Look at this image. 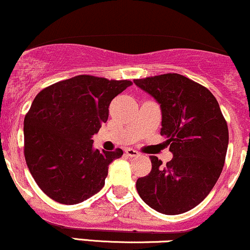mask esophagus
I'll return each instance as SVG.
<instances>
[{
  "label": "esophagus",
  "instance_id": "obj_1",
  "mask_svg": "<svg viewBox=\"0 0 250 250\" xmlns=\"http://www.w3.org/2000/svg\"><path fill=\"white\" fill-rule=\"evenodd\" d=\"M125 154L128 155V156H130V157H135V156H139V151H136L135 150V149H133V148H127L125 149Z\"/></svg>",
  "mask_w": 250,
  "mask_h": 250
}]
</instances>
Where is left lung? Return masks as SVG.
<instances>
[{
	"mask_svg": "<svg viewBox=\"0 0 250 250\" xmlns=\"http://www.w3.org/2000/svg\"><path fill=\"white\" fill-rule=\"evenodd\" d=\"M134 83L161 107V135L173 154L165 167L150 156L151 170L137 179V193L159 213H186L202 202L219 180L229 141L227 122L213 94L188 77L163 74Z\"/></svg>",
	"mask_w": 250,
	"mask_h": 250,
	"instance_id": "1",
	"label": "left lung"
}]
</instances>
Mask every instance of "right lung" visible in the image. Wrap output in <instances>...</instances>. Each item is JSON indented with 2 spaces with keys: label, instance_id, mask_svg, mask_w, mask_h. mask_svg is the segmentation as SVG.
<instances>
[{
  "label": "right lung",
  "instance_id": "obj_1",
  "mask_svg": "<svg viewBox=\"0 0 250 250\" xmlns=\"http://www.w3.org/2000/svg\"><path fill=\"white\" fill-rule=\"evenodd\" d=\"M133 83L79 75L37 94L24 117V157L41 190L56 202L76 205L99 193L108 167L122 149H94L109 104Z\"/></svg>",
  "mask_w": 250,
  "mask_h": 250
}]
</instances>
